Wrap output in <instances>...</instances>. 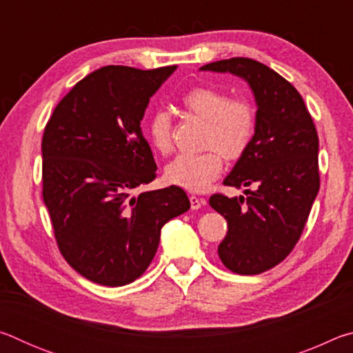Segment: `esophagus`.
I'll list each match as a JSON object with an SVG mask.
<instances>
[{
	"instance_id": "obj_1",
	"label": "esophagus",
	"mask_w": 353,
	"mask_h": 353,
	"mask_svg": "<svg viewBox=\"0 0 353 353\" xmlns=\"http://www.w3.org/2000/svg\"><path fill=\"white\" fill-rule=\"evenodd\" d=\"M190 205H191V210H198L202 205H204V199L198 198V196L191 194L190 196Z\"/></svg>"
}]
</instances>
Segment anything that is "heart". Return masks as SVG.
<instances>
[{"label": "heart", "instance_id": "heart-1", "mask_svg": "<svg viewBox=\"0 0 353 353\" xmlns=\"http://www.w3.org/2000/svg\"><path fill=\"white\" fill-rule=\"evenodd\" d=\"M183 109L207 123L202 146L208 151L182 154L166 166V181L188 191H205L224 168V159H241L256 134V109L252 101L214 87H194L183 94ZM148 137L160 154L172 149V119L170 112L157 110L148 121Z\"/></svg>", "mask_w": 353, "mask_h": 353}]
</instances>
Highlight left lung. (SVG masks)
Segmentation results:
<instances>
[{"label":"left lung","instance_id":"1","mask_svg":"<svg viewBox=\"0 0 353 353\" xmlns=\"http://www.w3.org/2000/svg\"><path fill=\"white\" fill-rule=\"evenodd\" d=\"M201 70L235 74L254 93L255 139L224 179L227 187L254 190H244L246 198L218 193L208 202L229 225L218 246L227 270L241 276L265 272L294 249L318 196V132L301 93L266 65L232 57Z\"/></svg>","mask_w":353,"mask_h":353}]
</instances>
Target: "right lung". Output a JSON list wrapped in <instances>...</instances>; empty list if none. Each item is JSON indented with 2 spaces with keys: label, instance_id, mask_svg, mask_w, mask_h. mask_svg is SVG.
<instances>
[{
  "label": "right lung",
  "instance_id": "obj_1",
  "mask_svg": "<svg viewBox=\"0 0 353 353\" xmlns=\"http://www.w3.org/2000/svg\"><path fill=\"white\" fill-rule=\"evenodd\" d=\"M176 68H99L65 94L46 124L43 201L59 250L90 282L123 286L139 279L157 252L162 227L190 208L176 185L130 194L155 179L140 123L149 98Z\"/></svg>",
  "mask_w": 353,
  "mask_h": 353
}]
</instances>
